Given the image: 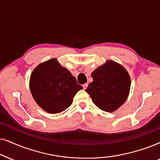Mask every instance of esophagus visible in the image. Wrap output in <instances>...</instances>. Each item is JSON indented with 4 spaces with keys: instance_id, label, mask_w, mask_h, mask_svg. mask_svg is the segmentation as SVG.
<instances>
[{
    "instance_id": "obj_1",
    "label": "esophagus",
    "mask_w": 160,
    "mask_h": 160,
    "mask_svg": "<svg viewBox=\"0 0 160 160\" xmlns=\"http://www.w3.org/2000/svg\"><path fill=\"white\" fill-rule=\"evenodd\" d=\"M87 86H88V83H85V84L82 85V87H83V89H84V90H85V89H86Z\"/></svg>"
}]
</instances>
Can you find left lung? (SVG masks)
<instances>
[{
	"instance_id": "left-lung-1",
	"label": "left lung",
	"mask_w": 160,
	"mask_h": 160,
	"mask_svg": "<svg viewBox=\"0 0 160 160\" xmlns=\"http://www.w3.org/2000/svg\"><path fill=\"white\" fill-rule=\"evenodd\" d=\"M86 91L99 109L113 112L124 103L129 96L131 80L128 72L118 63L107 61L95 69Z\"/></svg>"
}]
</instances>
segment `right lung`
Segmentation results:
<instances>
[{"label":"right lung","instance_id":"add662e5","mask_svg":"<svg viewBox=\"0 0 160 160\" xmlns=\"http://www.w3.org/2000/svg\"><path fill=\"white\" fill-rule=\"evenodd\" d=\"M30 90L40 108L50 113H58L72 105L73 97L82 89L69 70L57 59L40 63L32 72Z\"/></svg>","mask_w":160,"mask_h":160}]
</instances>
